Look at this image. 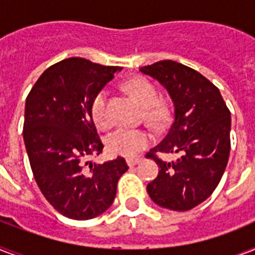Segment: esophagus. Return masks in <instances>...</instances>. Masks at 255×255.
I'll return each mask as SVG.
<instances>
[{
    "mask_svg": "<svg viewBox=\"0 0 255 255\" xmlns=\"http://www.w3.org/2000/svg\"><path fill=\"white\" fill-rule=\"evenodd\" d=\"M140 163V159L139 157H129V159H127V164L129 165V167H135L136 164Z\"/></svg>",
    "mask_w": 255,
    "mask_h": 255,
    "instance_id": "obj_1",
    "label": "esophagus"
}]
</instances>
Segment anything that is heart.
<instances>
[{"instance_id": "obj_1", "label": "heart", "mask_w": 255, "mask_h": 255, "mask_svg": "<svg viewBox=\"0 0 255 255\" xmlns=\"http://www.w3.org/2000/svg\"><path fill=\"white\" fill-rule=\"evenodd\" d=\"M133 99L145 110V118L149 123L159 124L165 118V108L159 104V95L156 88L143 78H135L127 85ZM91 115L98 127L108 126V95L107 91H100L92 100ZM152 136L143 129L118 128L107 136L106 144L112 155L133 157L151 144Z\"/></svg>"}]
</instances>
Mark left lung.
Returning <instances> with one entry per match:
<instances>
[{
	"mask_svg": "<svg viewBox=\"0 0 255 255\" xmlns=\"http://www.w3.org/2000/svg\"><path fill=\"white\" fill-rule=\"evenodd\" d=\"M169 94L174 107L167 136L147 153L159 165L157 177L147 185L152 201L177 212L193 209L217 188L230 152V111L220 90L196 70L173 61L140 67ZM157 151L180 153L167 163Z\"/></svg>",
	"mask_w": 255,
	"mask_h": 255,
	"instance_id": "1",
	"label": "left lung"
}]
</instances>
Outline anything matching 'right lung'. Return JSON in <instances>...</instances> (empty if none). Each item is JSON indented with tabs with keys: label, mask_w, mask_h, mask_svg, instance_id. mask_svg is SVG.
<instances>
[{
	"label": "right lung",
	"mask_w": 255,
	"mask_h": 255,
	"mask_svg": "<svg viewBox=\"0 0 255 255\" xmlns=\"http://www.w3.org/2000/svg\"><path fill=\"white\" fill-rule=\"evenodd\" d=\"M122 67L69 58L46 70L26 98L23 141L34 178L54 209L90 220L112 205L128 165L123 157L86 161L102 153L91 115L98 92Z\"/></svg>",
	"instance_id": "obj_1"
}]
</instances>
